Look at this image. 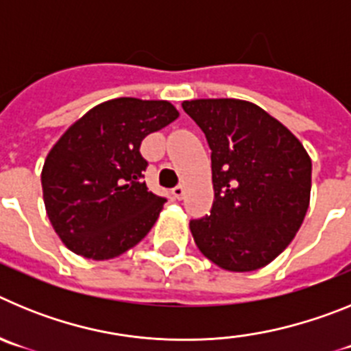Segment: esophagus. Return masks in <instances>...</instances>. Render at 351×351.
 <instances>
[{
	"instance_id": "1",
	"label": "esophagus",
	"mask_w": 351,
	"mask_h": 351,
	"mask_svg": "<svg viewBox=\"0 0 351 351\" xmlns=\"http://www.w3.org/2000/svg\"><path fill=\"white\" fill-rule=\"evenodd\" d=\"M172 195H173V198H178V200H181L182 197H184V186H176V188H173L172 190Z\"/></svg>"
}]
</instances>
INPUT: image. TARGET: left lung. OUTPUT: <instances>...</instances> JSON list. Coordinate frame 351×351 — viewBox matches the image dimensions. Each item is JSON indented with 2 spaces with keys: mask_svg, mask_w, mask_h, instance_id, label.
<instances>
[{
  "mask_svg": "<svg viewBox=\"0 0 351 351\" xmlns=\"http://www.w3.org/2000/svg\"><path fill=\"white\" fill-rule=\"evenodd\" d=\"M182 108L213 151L214 202L206 218L190 221L195 244L225 271L265 267L291 243L308 213V151L251 101L200 98Z\"/></svg>",
  "mask_w": 351,
  "mask_h": 351,
  "instance_id": "obj_1",
  "label": "left lung"
}]
</instances>
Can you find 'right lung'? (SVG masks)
I'll use <instances>...</instances> for the list:
<instances>
[{
    "instance_id": "right-lung-1",
    "label": "right lung",
    "mask_w": 351,
    "mask_h": 351,
    "mask_svg": "<svg viewBox=\"0 0 351 351\" xmlns=\"http://www.w3.org/2000/svg\"><path fill=\"white\" fill-rule=\"evenodd\" d=\"M179 117L165 100L114 98L93 107L52 145L42 169L45 210L64 246L110 260L137 246L165 198L147 190L141 144Z\"/></svg>"
}]
</instances>
